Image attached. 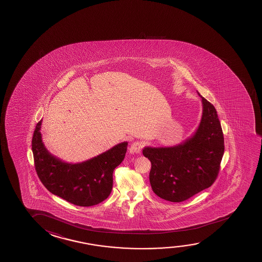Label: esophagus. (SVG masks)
<instances>
[{"label": "esophagus", "mask_w": 262, "mask_h": 262, "mask_svg": "<svg viewBox=\"0 0 262 262\" xmlns=\"http://www.w3.org/2000/svg\"><path fill=\"white\" fill-rule=\"evenodd\" d=\"M142 148H143V144H142V142H139V141H136V142H134L133 144L131 145L130 146V152H136V154H139L142 151Z\"/></svg>", "instance_id": "34e87169"}]
</instances>
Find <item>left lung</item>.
Segmentation results:
<instances>
[{"instance_id": "left-lung-1", "label": "left lung", "mask_w": 262, "mask_h": 262, "mask_svg": "<svg viewBox=\"0 0 262 262\" xmlns=\"http://www.w3.org/2000/svg\"><path fill=\"white\" fill-rule=\"evenodd\" d=\"M203 115L198 128L179 145L145 147L152 167L149 180L162 199L181 203L210 187L220 171L224 137L214 106L202 97Z\"/></svg>"}]
</instances>
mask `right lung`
<instances>
[{"instance_id":"obj_1","label":"right lung","mask_w":262,"mask_h":262,"mask_svg":"<svg viewBox=\"0 0 262 262\" xmlns=\"http://www.w3.org/2000/svg\"><path fill=\"white\" fill-rule=\"evenodd\" d=\"M41 121L36 125L32 142L37 174L51 193L78 206H93L110 196L113 172L125 158L127 142L117 144L98 157L69 164L52 156L41 139Z\"/></svg>"}]
</instances>
